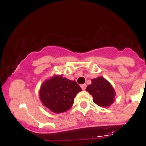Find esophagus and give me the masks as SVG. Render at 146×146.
I'll return each mask as SVG.
<instances>
[{"instance_id": "34e87169", "label": "esophagus", "mask_w": 146, "mask_h": 146, "mask_svg": "<svg viewBox=\"0 0 146 146\" xmlns=\"http://www.w3.org/2000/svg\"><path fill=\"white\" fill-rule=\"evenodd\" d=\"M81 88H82V90H84L86 89V84H82L81 85Z\"/></svg>"}]
</instances>
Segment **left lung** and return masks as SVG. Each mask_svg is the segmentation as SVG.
Returning a JSON list of instances; mask_svg holds the SVG:
<instances>
[{
	"mask_svg": "<svg viewBox=\"0 0 146 146\" xmlns=\"http://www.w3.org/2000/svg\"><path fill=\"white\" fill-rule=\"evenodd\" d=\"M91 81L86 90L93 96V102L101 107H109L115 101L116 95L113 87L102 77L92 79Z\"/></svg>",
	"mask_w": 146,
	"mask_h": 146,
	"instance_id": "left-lung-1",
	"label": "left lung"
}]
</instances>
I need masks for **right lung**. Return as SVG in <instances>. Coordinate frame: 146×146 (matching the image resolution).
Wrapping results in <instances>:
<instances>
[{
    "label": "right lung",
    "mask_w": 146,
    "mask_h": 146,
    "mask_svg": "<svg viewBox=\"0 0 146 146\" xmlns=\"http://www.w3.org/2000/svg\"><path fill=\"white\" fill-rule=\"evenodd\" d=\"M81 90L75 81L62 75H55L42 84L40 99L42 104L52 112L61 113L71 108L74 98Z\"/></svg>",
    "instance_id": "right-lung-1"
}]
</instances>
